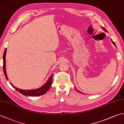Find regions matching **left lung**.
<instances>
[{
    "mask_svg": "<svg viewBox=\"0 0 124 124\" xmlns=\"http://www.w3.org/2000/svg\"><path fill=\"white\" fill-rule=\"evenodd\" d=\"M103 29H104V30H106V31H107V30H106V29H105V28H103ZM111 41H112V43H113V44H114L116 46V44H115V43H114V41H112V40H111ZM78 92H79V91H78ZM79 92V93H80V92Z\"/></svg>",
    "mask_w": 124,
    "mask_h": 124,
    "instance_id": "1",
    "label": "left lung"
}]
</instances>
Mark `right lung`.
I'll use <instances>...</instances> for the list:
<instances>
[{"instance_id":"add662e5","label":"right lung","mask_w":124,"mask_h":124,"mask_svg":"<svg viewBox=\"0 0 124 124\" xmlns=\"http://www.w3.org/2000/svg\"><path fill=\"white\" fill-rule=\"evenodd\" d=\"M6 50L7 49H5L4 55H3V70H4V73L5 77L8 79L7 75H6ZM53 75L49 77V79L48 81H47V83L44 85L43 86L41 87L40 88L36 89H31V90H22V89H18L16 87H15L14 86H13L12 84L11 85L13 87L15 88V89L20 92V93L24 95L25 96H40L42 95L45 94L46 93L47 91L49 90V89L51 87V86L52 85V77H53Z\"/></svg>"}]
</instances>
